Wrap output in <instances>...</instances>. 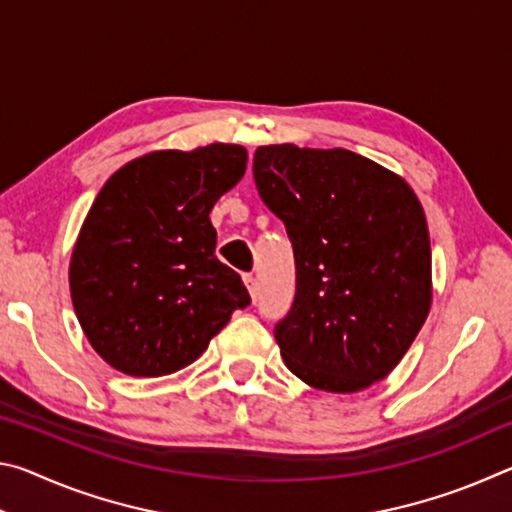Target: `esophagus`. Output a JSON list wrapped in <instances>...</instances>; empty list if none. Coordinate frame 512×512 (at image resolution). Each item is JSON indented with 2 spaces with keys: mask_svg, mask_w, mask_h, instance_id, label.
<instances>
[{
  "mask_svg": "<svg viewBox=\"0 0 512 512\" xmlns=\"http://www.w3.org/2000/svg\"><path fill=\"white\" fill-rule=\"evenodd\" d=\"M244 284L248 287V293H250V298L253 300H257V293H259V287H257V280H255V275H244Z\"/></svg>",
  "mask_w": 512,
  "mask_h": 512,
  "instance_id": "obj_1",
  "label": "esophagus"
}]
</instances>
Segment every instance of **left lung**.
<instances>
[{
    "instance_id": "1",
    "label": "left lung",
    "mask_w": 512,
    "mask_h": 512,
    "mask_svg": "<svg viewBox=\"0 0 512 512\" xmlns=\"http://www.w3.org/2000/svg\"><path fill=\"white\" fill-rule=\"evenodd\" d=\"M253 176L296 257V300L275 325L287 368L327 393L384 379L431 309L418 196L402 176L345 149L259 146Z\"/></svg>"
}]
</instances>
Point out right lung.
Segmentation results:
<instances>
[{"label": "right lung", "mask_w": 512, "mask_h": 512, "mask_svg": "<svg viewBox=\"0 0 512 512\" xmlns=\"http://www.w3.org/2000/svg\"><path fill=\"white\" fill-rule=\"evenodd\" d=\"M239 144L153 151L112 173L69 262L76 318L99 357L162 377L207 350L250 296L214 255L210 212L246 173Z\"/></svg>", "instance_id": "obj_1"}]
</instances>
